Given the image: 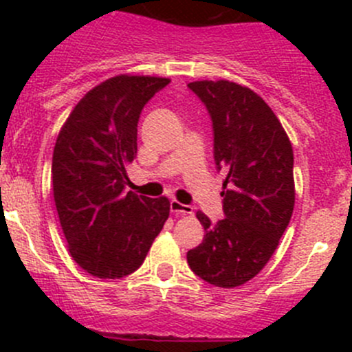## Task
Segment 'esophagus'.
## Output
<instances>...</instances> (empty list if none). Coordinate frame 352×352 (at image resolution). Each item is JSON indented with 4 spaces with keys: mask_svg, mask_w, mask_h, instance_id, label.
Segmentation results:
<instances>
[{
    "mask_svg": "<svg viewBox=\"0 0 352 352\" xmlns=\"http://www.w3.org/2000/svg\"><path fill=\"white\" fill-rule=\"evenodd\" d=\"M170 211L175 212V214L186 216V214H192L194 208H192V206L182 204V202H179V201H175V199H173V201H170Z\"/></svg>",
    "mask_w": 352,
    "mask_h": 352,
    "instance_id": "esophagus-1",
    "label": "esophagus"
}]
</instances>
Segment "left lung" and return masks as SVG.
<instances>
[{"instance_id":"obj_1","label":"left lung","mask_w":352,"mask_h":352,"mask_svg":"<svg viewBox=\"0 0 352 352\" xmlns=\"http://www.w3.org/2000/svg\"><path fill=\"white\" fill-rule=\"evenodd\" d=\"M214 131V162L226 170L216 225L204 212V240L187 252L194 274L219 287L242 286L276 252L294 208L293 146L272 109L254 90L228 80L192 81Z\"/></svg>"}]
</instances>
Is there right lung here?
Segmentation results:
<instances>
[{
	"mask_svg": "<svg viewBox=\"0 0 352 352\" xmlns=\"http://www.w3.org/2000/svg\"><path fill=\"white\" fill-rule=\"evenodd\" d=\"M168 78L117 74L91 88L67 116L52 155V190L73 261L88 274L136 271L170 214L166 197L126 192L138 153V120Z\"/></svg>",
	"mask_w": 352,
	"mask_h": 352,
	"instance_id": "1",
	"label": "right lung"
}]
</instances>
